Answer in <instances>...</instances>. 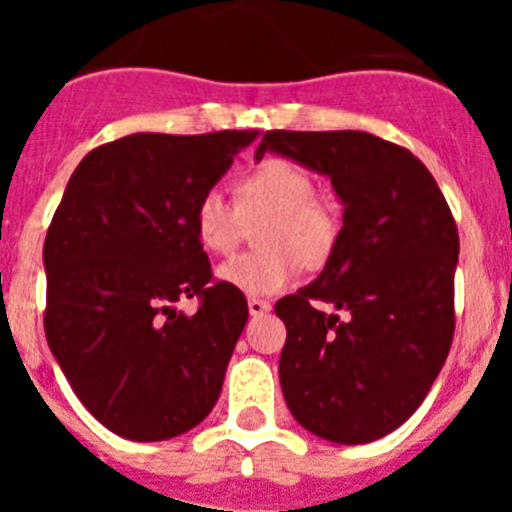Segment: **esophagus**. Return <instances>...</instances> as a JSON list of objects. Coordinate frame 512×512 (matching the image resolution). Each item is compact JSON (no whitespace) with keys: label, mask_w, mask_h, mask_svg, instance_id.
Instances as JSON below:
<instances>
[{"label":"esophagus","mask_w":512,"mask_h":512,"mask_svg":"<svg viewBox=\"0 0 512 512\" xmlns=\"http://www.w3.org/2000/svg\"><path fill=\"white\" fill-rule=\"evenodd\" d=\"M271 305L266 300H256V297H251L248 300V312H251L253 318H259V315H264V312H269Z\"/></svg>","instance_id":"34e87169"}]
</instances>
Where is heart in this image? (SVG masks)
Returning <instances> with one entry per match:
<instances>
[{
  "label": "heart",
  "mask_w": 512,
  "mask_h": 512,
  "mask_svg": "<svg viewBox=\"0 0 512 512\" xmlns=\"http://www.w3.org/2000/svg\"><path fill=\"white\" fill-rule=\"evenodd\" d=\"M266 217L259 228L264 251L241 253L217 266L225 287L248 297L277 295L297 279L300 264L318 269L338 243V217L315 200V182L284 158H266L238 184V202L220 189H207L192 212V228L207 253L233 251L246 220Z\"/></svg>",
  "instance_id": "b5f03b06"
}]
</instances>
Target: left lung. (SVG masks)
<instances>
[{
    "instance_id": "left-lung-1",
    "label": "left lung",
    "mask_w": 512,
    "mask_h": 512,
    "mask_svg": "<svg viewBox=\"0 0 512 512\" xmlns=\"http://www.w3.org/2000/svg\"><path fill=\"white\" fill-rule=\"evenodd\" d=\"M266 151L328 176L343 205L325 269L274 307L287 325L279 356L287 408L325 441H377L418 410L449 356L454 217L431 171L372 133L269 130L256 161Z\"/></svg>"
}]
</instances>
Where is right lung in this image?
Wrapping results in <instances>:
<instances>
[{
    "label": "right lung",
    "instance_id": "1",
    "mask_svg": "<svg viewBox=\"0 0 512 512\" xmlns=\"http://www.w3.org/2000/svg\"><path fill=\"white\" fill-rule=\"evenodd\" d=\"M256 130L135 133L81 158L45 235V338L81 405L130 441H166L210 415L248 320L212 282L192 228ZM197 296L201 310L175 307Z\"/></svg>",
    "mask_w": 512,
    "mask_h": 512
}]
</instances>
